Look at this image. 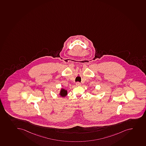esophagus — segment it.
<instances>
[{
	"mask_svg": "<svg viewBox=\"0 0 146 146\" xmlns=\"http://www.w3.org/2000/svg\"><path fill=\"white\" fill-rule=\"evenodd\" d=\"M76 86H80L81 85V84H80V82H77L76 83Z\"/></svg>",
	"mask_w": 146,
	"mask_h": 146,
	"instance_id": "obj_1",
	"label": "esophagus"
}]
</instances>
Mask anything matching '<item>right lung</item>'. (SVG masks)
Here are the masks:
<instances>
[{
  "label": "right lung",
  "mask_w": 146,
  "mask_h": 146,
  "mask_svg": "<svg viewBox=\"0 0 146 146\" xmlns=\"http://www.w3.org/2000/svg\"><path fill=\"white\" fill-rule=\"evenodd\" d=\"M67 90H65L64 89H61V90L60 91V95L61 97H65L67 95Z\"/></svg>",
  "instance_id": "right-lung-1"
}]
</instances>
